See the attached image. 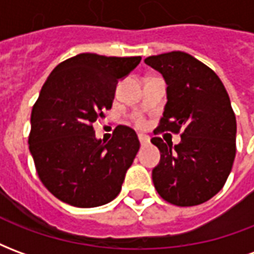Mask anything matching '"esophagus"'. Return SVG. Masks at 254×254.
<instances>
[{"label":"esophagus","instance_id":"obj_1","mask_svg":"<svg viewBox=\"0 0 254 254\" xmlns=\"http://www.w3.org/2000/svg\"><path fill=\"white\" fill-rule=\"evenodd\" d=\"M138 140H140V144L141 145H145V144L149 143V137L145 136V134H138Z\"/></svg>","mask_w":254,"mask_h":254}]
</instances>
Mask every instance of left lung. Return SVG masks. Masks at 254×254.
<instances>
[{
  "instance_id": "8db88e82",
  "label": "left lung",
  "mask_w": 254,
  "mask_h": 254,
  "mask_svg": "<svg viewBox=\"0 0 254 254\" xmlns=\"http://www.w3.org/2000/svg\"><path fill=\"white\" fill-rule=\"evenodd\" d=\"M144 63L167 84L158 132L182 133L174 147L151 138L160 151L152 170L155 189L174 205H198L223 188L234 163L237 121L229 94L218 74L188 53H163Z\"/></svg>"
}]
</instances>
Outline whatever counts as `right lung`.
Segmentation results:
<instances>
[{"instance_id":"right-lung-1","label":"right lung","mask_w":254,"mask_h":254,"mask_svg":"<svg viewBox=\"0 0 254 254\" xmlns=\"http://www.w3.org/2000/svg\"><path fill=\"white\" fill-rule=\"evenodd\" d=\"M141 57L81 53L54 67L31 113L30 152L47 190L78 208L99 207L121 191L140 148L132 127H116L109 143L94 122L110 109L117 84Z\"/></svg>"}]
</instances>
